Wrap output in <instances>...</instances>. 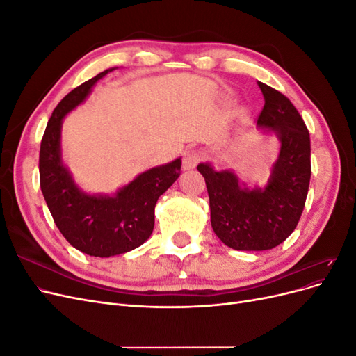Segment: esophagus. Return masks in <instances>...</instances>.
Listing matches in <instances>:
<instances>
[{
    "mask_svg": "<svg viewBox=\"0 0 356 356\" xmlns=\"http://www.w3.org/2000/svg\"><path fill=\"white\" fill-rule=\"evenodd\" d=\"M200 160V154L197 152H187L182 157V168L184 170H190V169H195L196 165L199 163Z\"/></svg>",
    "mask_w": 356,
    "mask_h": 356,
    "instance_id": "1",
    "label": "esophagus"
}]
</instances>
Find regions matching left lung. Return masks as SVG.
Listing matches in <instances>:
<instances>
[{
	"instance_id": "obj_1",
	"label": "left lung",
	"mask_w": 356,
	"mask_h": 356,
	"mask_svg": "<svg viewBox=\"0 0 356 356\" xmlns=\"http://www.w3.org/2000/svg\"><path fill=\"white\" fill-rule=\"evenodd\" d=\"M264 106L257 126L273 134L279 154L264 187H250L232 169L199 163L207 182L211 224L218 239L238 251H266L297 227L310 182V136L296 106L281 92L257 81Z\"/></svg>"
}]
</instances>
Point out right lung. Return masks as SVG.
Segmentation results:
<instances>
[{
  "label": "right lung",
  "mask_w": 356,
  "mask_h": 356,
  "mask_svg": "<svg viewBox=\"0 0 356 356\" xmlns=\"http://www.w3.org/2000/svg\"><path fill=\"white\" fill-rule=\"evenodd\" d=\"M114 70L99 72L58 104L40 148V186L59 232L75 250L101 258L132 251L152 236L156 203L181 170V157H177L141 172L111 196L90 195L74 182L62 160L63 118L86 101L98 80Z\"/></svg>",
  "instance_id": "obj_1"
}]
</instances>
